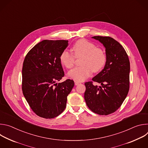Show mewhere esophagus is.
Segmentation results:
<instances>
[{
	"label": "esophagus",
	"instance_id": "34e87169",
	"mask_svg": "<svg viewBox=\"0 0 148 148\" xmlns=\"http://www.w3.org/2000/svg\"><path fill=\"white\" fill-rule=\"evenodd\" d=\"M74 83H75V86H77V85H78V84H80L79 82L77 81H74Z\"/></svg>",
	"mask_w": 148,
	"mask_h": 148
}]
</instances>
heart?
<instances>
[{
    "label": "heart",
    "mask_w": 148,
    "mask_h": 148,
    "mask_svg": "<svg viewBox=\"0 0 148 148\" xmlns=\"http://www.w3.org/2000/svg\"><path fill=\"white\" fill-rule=\"evenodd\" d=\"M72 50L76 57H84L81 61L82 66L75 67L68 73L69 77L75 81H84L91 75L92 71H99L106 63L107 56L104 51L96 47L94 43L87 40L77 41L72 47ZM74 56L69 51L64 50L60 56V61L62 65L71 69L74 64Z\"/></svg>",
    "instance_id": "obj_1"
}]
</instances>
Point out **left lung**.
<instances>
[{"instance_id": "obj_1", "label": "left lung", "mask_w": 148, "mask_h": 148, "mask_svg": "<svg viewBox=\"0 0 148 148\" xmlns=\"http://www.w3.org/2000/svg\"><path fill=\"white\" fill-rule=\"evenodd\" d=\"M105 48L107 61L103 69L92 78L101 84L85 83L84 99L94 112L107 115L116 111L128 95L130 89V62L128 56L119 43L110 37L94 36Z\"/></svg>"}]
</instances>
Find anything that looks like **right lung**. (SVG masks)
<instances>
[{"instance_id":"add662e5","label":"right lung","mask_w":148,"mask_h":148,"mask_svg":"<svg viewBox=\"0 0 148 148\" xmlns=\"http://www.w3.org/2000/svg\"><path fill=\"white\" fill-rule=\"evenodd\" d=\"M68 40H45L27 54L22 69L23 94L33 112L46 119L54 118L66 107L67 96L74 82L68 79L56 83L64 77L60 61Z\"/></svg>"}]
</instances>
